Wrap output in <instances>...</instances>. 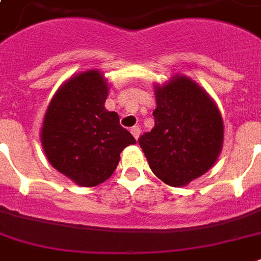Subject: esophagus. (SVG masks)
<instances>
[{"label": "esophagus", "instance_id": "obj_1", "mask_svg": "<svg viewBox=\"0 0 261 261\" xmlns=\"http://www.w3.org/2000/svg\"><path fill=\"white\" fill-rule=\"evenodd\" d=\"M131 134L134 135V138L135 139H138L139 138V135H141V128H139L138 126H134V127H131Z\"/></svg>", "mask_w": 261, "mask_h": 261}]
</instances>
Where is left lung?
I'll return each instance as SVG.
<instances>
[{"label":"left lung","instance_id":"obj_1","mask_svg":"<svg viewBox=\"0 0 261 261\" xmlns=\"http://www.w3.org/2000/svg\"><path fill=\"white\" fill-rule=\"evenodd\" d=\"M154 127L138 139L153 173L181 187L206 173L218 159L223 123L210 96L187 77L155 88Z\"/></svg>","mask_w":261,"mask_h":261}]
</instances>
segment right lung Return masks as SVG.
Instances as JSON below:
<instances>
[{"instance_id":"1","label":"right lung","mask_w":261,"mask_h":261,"mask_svg":"<svg viewBox=\"0 0 261 261\" xmlns=\"http://www.w3.org/2000/svg\"><path fill=\"white\" fill-rule=\"evenodd\" d=\"M108 87L89 70L70 79L55 93L44 115L42 143L53 167L80 186L94 187L114 173L120 153L137 141L106 110Z\"/></svg>"}]
</instances>
